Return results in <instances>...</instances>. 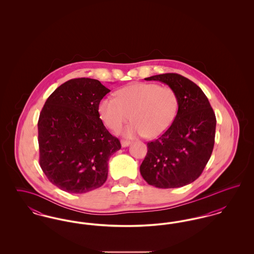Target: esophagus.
I'll return each instance as SVG.
<instances>
[{
  "mask_svg": "<svg viewBox=\"0 0 254 254\" xmlns=\"http://www.w3.org/2000/svg\"><path fill=\"white\" fill-rule=\"evenodd\" d=\"M131 143L129 141H125V140H122L121 145L123 147H126V146H128Z\"/></svg>",
  "mask_w": 254,
  "mask_h": 254,
  "instance_id": "34e87169",
  "label": "esophagus"
}]
</instances>
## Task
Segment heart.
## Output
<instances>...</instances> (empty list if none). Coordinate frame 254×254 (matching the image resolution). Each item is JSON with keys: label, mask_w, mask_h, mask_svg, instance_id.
Wrapping results in <instances>:
<instances>
[{"label": "heart", "mask_w": 254, "mask_h": 254, "mask_svg": "<svg viewBox=\"0 0 254 254\" xmlns=\"http://www.w3.org/2000/svg\"><path fill=\"white\" fill-rule=\"evenodd\" d=\"M117 97L102 98L98 112L104 124L117 131L131 117L122 133L127 138H156L171 127L177 115L179 100L175 90L154 83H138L122 87Z\"/></svg>", "instance_id": "1"}]
</instances>
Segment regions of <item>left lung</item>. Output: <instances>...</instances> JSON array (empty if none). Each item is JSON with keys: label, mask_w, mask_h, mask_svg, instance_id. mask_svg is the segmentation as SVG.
Segmentation results:
<instances>
[{"label": "left lung", "mask_w": 254, "mask_h": 254, "mask_svg": "<svg viewBox=\"0 0 254 254\" xmlns=\"http://www.w3.org/2000/svg\"><path fill=\"white\" fill-rule=\"evenodd\" d=\"M145 80L160 81L173 88L179 107L169 129L147 143L141 175L148 185L159 189L181 188L202 174L211 156L215 113L202 89L180 74H160Z\"/></svg>", "instance_id": "obj_1"}]
</instances>
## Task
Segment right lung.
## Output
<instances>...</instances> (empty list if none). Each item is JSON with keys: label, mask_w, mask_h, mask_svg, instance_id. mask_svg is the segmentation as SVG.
Wrapping results in <instances>:
<instances>
[{"label": "right lung", "mask_w": 254, "mask_h": 254, "mask_svg": "<svg viewBox=\"0 0 254 254\" xmlns=\"http://www.w3.org/2000/svg\"><path fill=\"white\" fill-rule=\"evenodd\" d=\"M109 91L95 79H71L53 91L40 113V166L64 191L85 193L107 181L109 157L121 148L98 112Z\"/></svg>", "instance_id": "1"}]
</instances>
